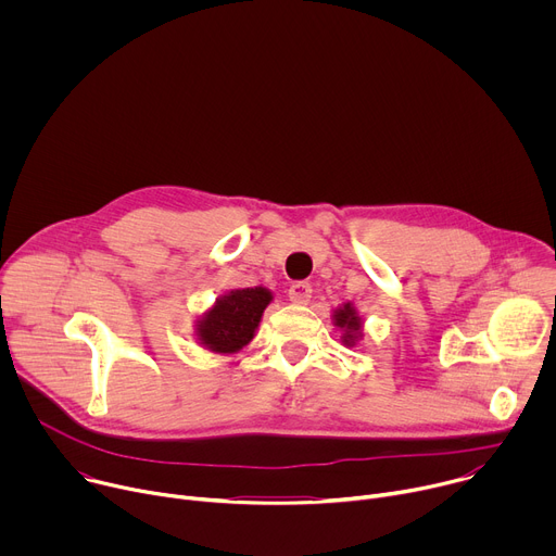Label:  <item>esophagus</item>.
<instances>
[{"mask_svg": "<svg viewBox=\"0 0 556 556\" xmlns=\"http://www.w3.org/2000/svg\"><path fill=\"white\" fill-rule=\"evenodd\" d=\"M288 296H290V301H292V303H296V305H305V303L309 301V296H312V286H309V283H305V281H296V283H292V286H290Z\"/></svg>", "mask_w": 556, "mask_h": 556, "instance_id": "esophagus-1", "label": "esophagus"}]
</instances>
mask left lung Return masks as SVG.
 Wrapping results in <instances>:
<instances>
[{
	"mask_svg": "<svg viewBox=\"0 0 556 556\" xmlns=\"http://www.w3.org/2000/svg\"><path fill=\"white\" fill-rule=\"evenodd\" d=\"M332 321H334L337 328H341V332H343L341 339H343L345 345H354L363 337V330H361L363 321H361V316H358V312L352 303H345V305L337 307L334 314H332Z\"/></svg>",
	"mask_w": 556,
	"mask_h": 556,
	"instance_id": "1",
	"label": "left lung"
}]
</instances>
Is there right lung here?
I'll list each match as a JSON object with an SVG mask.
<instances>
[{
    "mask_svg": "<svg viewBox=\"0 0 556 556\" xmlns=\"http://www.w3.org/2000/svg\"><path fill=\"white\" fill-rule=\"evenodd\" d=\"M273 301V292L255 286L230 290L206 309L195 326L202 348L215 354H235L249 345L260 328L262 314Z\"/></svg>",
    "mask_w": 556,
    "mask_h": 556,
    "instance_id": "right-lung-1",
    "label": "right lung"
}]
</instances>
